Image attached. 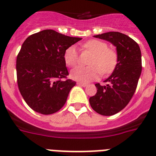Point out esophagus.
I'll return each mask as SVG.
<instances>
[{
    "label": "esophagus",
    "mask_w": 156,
    "mask_h": 156,
    "mask_svg": "<svg viewBox=\"0 0 156 156\" xmlns=\"http://www.w3.org/2000/svg\"><path fill=\"white\" fill-rule=\"evenodd\" d=\"M77 84L80 85V86H82V87H86L87 85V83H83V82H77Z\"/></svg>",
    "instance_id": "34e87169"
}]
</instances>
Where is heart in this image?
I'll return each mask as SVG.
<instances>
[{"label":"heart","instance_id":"1","mask_svg":"<svg viewBox=\"0 0 156 156\" xmlns=\"http://www.w3.org/2000/svg\"><path fill=\"white\" fill-rule=\"evenodd\" d=\"M85 50L93 55L89 61V66H78L73 69L71 77L81 82H87L98 78L101 74L108 75L115 70L118 64V54L116 50L108 47L103 41L89 40L83 45ZM64 60L69 67H74L79 62V54L75 46L68 47L64 54Z\"/></svg>","mask_w":156,"mask_h":156}]
</instances>
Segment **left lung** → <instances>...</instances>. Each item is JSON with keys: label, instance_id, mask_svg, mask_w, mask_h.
Wrapping results in <instances>:
<instances>
[{"label": "left lung", "instance_id": "8db88e82", "mask_svg": "<svg viewBox=\"0 0 156 156\" xmlns=\"http://www.w3.org/2000/svg\"><path fill=\"white\" fill-rule=\"evenodd\" d=\"M110 42L117 47L118 64L108 79L106 85L96 83L97 93L89 98L93 110L104 116L117 114L128 105L133 96L141 74V52L133 38L118 31L94 35Z\"/></svg>", "mask_w": 156, "mask_h": 156}]
</instances>
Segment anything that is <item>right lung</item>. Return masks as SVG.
<instances>
[{"label": "right lung", "mask_w": 156, "mask_h": 156, "mask_svg": "<svg viewBox=\"0 0 156 156\" xmlns=\"http://www.w3.org/2000/svg\"><path fill=\"white\" fill-rule=\"evenodd\" d=\"M81 40L54 30L27 38L16 58L17 83L27 104L36 112L52 114L63 107L75 81L67 79L64 54Z\"/></svg>", "instance_id": "add662e5"}]
</instances>
